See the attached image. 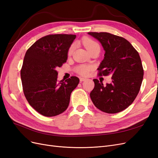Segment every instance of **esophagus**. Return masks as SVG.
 Returning a JSON list of instances; mask_svg holds the SVG:
<instances>
[{"instance_id": "1", "label": "esophagus", "mask_w": 158, "mask_h": 158, "mask_svg": "<svg viewBox=\"0 0 158 158\" xmlns=\"http://www.w3.org/2000/svg\"><path fill=\"white\" fill-rule=\"evenodd\" d=\"M87 79L86 78H80V82H84V81H85Z\"/></svg>"}]
</instances>
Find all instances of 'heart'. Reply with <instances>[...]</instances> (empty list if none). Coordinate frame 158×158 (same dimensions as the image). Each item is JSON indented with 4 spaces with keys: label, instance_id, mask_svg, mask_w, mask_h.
<instances>
[{
    "label": "heart",
    "instance_id": "obj_1",
    "mask_svg": "<svg viewBox=\"0 0 158 158\" xmlns=\"http://www.w3.org/2000/svg\"><path fill=\"white\" fill-rule=\"evenodd\" d=\"M82 44L85 47V48L87 49V51L89 52L90 50H92V49L95 48L96 47H99V45L97 44L96 42L94 41L90 38H84L82 41ZM74 47L73 45H71L69 49L68 50L67 55L68 56H70L73 53ZM92 70V66H89V65H85V64H81L78 66H76L75 68V72L76 73H78V74L81 76H87L90 70Z\"/></svg>",
    "mask_w": 158,
    "mask_h": 158
}]
</instances>
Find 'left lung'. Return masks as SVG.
I'll return each instance as SVG.
<instances>
[{
	"instance_id": "8db88e82",
	"label": "left lung",
	"mask_w": 158,
	"mask_h": 158,
	"mask_svg": "<svg viewBox=\"0 0 158 158\" xmlns=\"http://www.w3.org/2000/svg\"><path fill=\"white\" fill-rule=\"evenodd\" d=\"M101 43L106 51L98 76H112V82L103 85L98 79L90 93L94 106L107 113H117L132 103L139 92L144 69L138 51L125 38L107 32H88Z\"/></svg>"
}]
</instances>
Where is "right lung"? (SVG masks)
Returning <instances> with one entry per match:
<instances>
[{"label":"right lung","instance_id":"1","mask_svg":"<svg viewBox=\"0 0 158 158\" xmlns=\"http://www.w3.org/2000/svg\"><path fill=\"white\" fill-rule=\"evenodd\" d=\"M76 35L51 34L36 41L26 52L20 71L23 94L41 114L54 117L67 109L72 92L79 78L57 80L56 69L67 60L68 50Z\"/></svg>","mask_w":158,"mask_h":158}]
</instances>
